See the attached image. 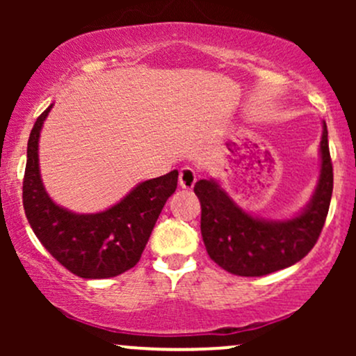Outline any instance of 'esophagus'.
Listing matches in <instances>:
<instances>
[{
  "label": "esophagus",
  "instance_id": "34e87169",
  "mask_svg": "<svg viewBox=\"0 0 356 356\" xmlns=\"http://www.w3.org/2000/svg\"><path fill=\"white\" fill-rule=\"evenodd\" d=\"M195 181H197V177H195L194 169H191V167H182L181 172H179V186H181L182 189H192Z\"/></svg>",
  "mask_w": 356,
  "mask_h": 356
}]
</instances>
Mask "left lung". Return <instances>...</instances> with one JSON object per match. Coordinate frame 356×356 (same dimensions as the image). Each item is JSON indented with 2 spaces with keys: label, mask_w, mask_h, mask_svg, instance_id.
Listing matches in <instances>:
<instances>
[{
  "label": "left lung",
  "mask_w": 356,
  "mask_h": 356,
  "mask_svg": "<svg viewBox=\"0 0 356 356\" xmlns=\"http://www.w3.org/2000/svg\"><path fill=\"white\" fill-rule=\"evenodd\" d=\"M323 124L320 175L301 211L284 219H266L239 206L212 177L199 179L194 192L201 202V232L207 254L238 276H264L301 261L316 244L333 192L328 130Z\"/></svg>",
  "instance_id": "1"
}]
</instances>
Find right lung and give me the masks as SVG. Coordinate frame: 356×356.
<instances>
[{"label": "right lung", "mask_w": 356, "mask_h": 356, "mask_svg": "<svg viewBox=\"0 0 356 356\" xmlns=\"http://www.w3.org/2000/svg\"><path fill=\"white\" fill-rule=\"evenodd\" d=\"M53 104L36 118L28 138L23 206L47 251L73 275L105 280L134 268L167 199L177 189V170L137 184L108 209L80 214L50 197L40 172V136Z\"/></svg>", "instance_id": "add662e5"}]
</instances>
